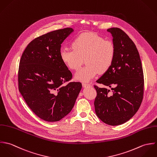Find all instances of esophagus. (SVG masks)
Listing matches in <instances>:
<instances>
[{"label": "esophagus", "mask_w": 157, "mask_h": 157, "mask_svg": "<svg viewBox=\"0 0 157 157\" xmlns=\"http://www.w3.org/2000/svg\"><path fill=\"white\" fill-rule=\"evenodd\" d=\"M82 86L83 87H89L90 86V84H88V83H86V82H82Z\"/></svg>", "instance_id": "34e87169"}]
</instances>
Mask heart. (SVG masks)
<instances>
[{"instance_id": "b5f03b06", "label": "heart", "mask_w": 157, "mask_h": 157, "mask_svg": "<svg viewBox=\"0 0 157 157\" xmlns=\"http://www.w3.org/2000/svg\"><path fill=\"white\" fill-rule=\"evenodd\" d=\"M72 48L60 50L61 61L69 69L76 70L85 58L86 65L75 74L77 80L85 82L90 81L98 72H106L113 63L116 53L112 41L92 32L79 35L72 42Z\"/></svg>"}]
</instances>
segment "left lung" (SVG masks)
Returning a JSON list of instances; mask_svg holds the SVG:
<instances>
[{"label": "left lung", "instance_id": "1", "mask_svg": "<svg viewBox=\"0 0 157 157\" xmlns=\"http://www.w3.org/2000/svg\"><path fill=\"white\" fill-rule=\"evenodd\" d=\"M107 31L113 37L115 59L110 68L96 82L111 88L112 92L94 86L97 92L94 110L105 124L120 125L132 118L141 105L144 93L143 70L136 45L125 32L118 28Z\"/></svg>", "mask_w": 157, "mask_h": 157}]
</instances>
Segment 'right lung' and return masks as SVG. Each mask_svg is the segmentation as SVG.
Listing matches in <instances>:
<instances>
[{"mask_svg": "<svg viewBox=\"0 0 157 157\" xmlns=\"http://www.w3.org/2000/svg\"><path fill=\"white\" fill-rule=\"evenodd\" d=\"M73 31L65 28L36 37L20 60L19 92L32 111L46 121H58L68 115L82 89L79 82L65 84L72 74L60 57L61 44Z\"/></svg>", "mask_w": 157, "mask_h": 157, "instance_id": "obj_1", "label": "right lung"}]
</instances>
